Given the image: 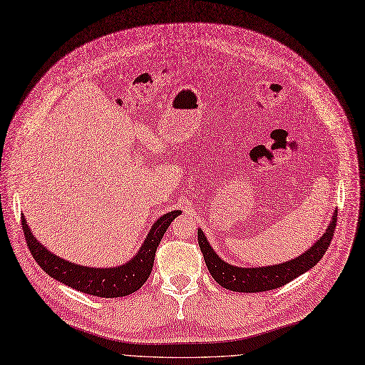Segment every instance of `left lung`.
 Here are the masks:
<instances>
[{
  "mask_svg": "<svg viewBox=\"0 0 365 365\" xmlns=\"http://www.w3.org/2000/svg\"><path fill=\"white\" fill-rule=\"evenodd\" d=\"M335 225L336 212L334 213V218L328 225L327 233L323 235L308 251L299 255L298 259L266 267H237L225 263L218 257L217 252L212 250L206 236L201 230H198V245L201 252H203V257L210 275L220 286L240 293L267 292L278 289L281 286H286L287 282L316 266L331 245Z\"/></svg>",
  "mask_w": 365,
  "mask_h": 365,
  "instance_id": "1",
  "label": "left lung"
}]
</instances>
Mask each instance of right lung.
Listing matches in <instances>:
<instances>
[{
	"label": "right lung",
	"mask_w": 365,
	"mask_h": 365,
	"mask_svg": "<svg viewBox=\"0 0 365 365\" xmlns=\"http://www.w3.org/2000/svg\"><path fill=\"white\" fill-rule=\"evenodd\" d=\"M179 213L182 212L174 210L160 217L153 224L150 233L147 235L138 254L129 263L111 269L86 267L57 257V255L51 254L36 240L25 222L24 215L21 217V222L26 247H29L37 264L49 277L87 294L99 296V298H120V296H128L141 289L147 278L150 277L155 262V252L160 244V239Z\"/></svg>",
	"instance_id": "add662e5"
}]
</instances>
